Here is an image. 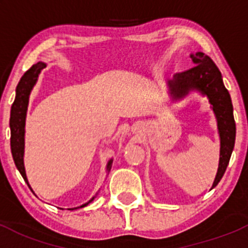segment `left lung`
I'll return each mask as SVG.
<instances>
[{"instance_id": "left-lung-1", "label": "left lung", "mask_w": 248, "mask_h": 248, "mask_svg": "<svg viewBox=\"0 0 248 248\" xmlns=\"http://www.w3.org/2000/svg\"><path fill=\"white\" fill-rule=\"evenodd\" d=\"M196 66L187 71L180 72L174 80L169 81L171 94L174 97H181L188 92V90L197 89L202 93L209 97L212 104L215 115L218 124L219 137H221V155L219 166L212 188L221 181L226 172L231 159L235 144V121L232 116V104L228 90L224 87L219 69L211 59L204 52H197L191 55Z\"/></svg>"}]
</instances>
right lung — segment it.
Returning a JSON list of instances; mask_svg holds the SVG:
<instances>
[{
	"instance_id": "right-lung-1",
	"label": "right lung",
	"mask_w": 248,
	"mask_h": 248,
	"mask_svg": "<svg viewBox=\"0 0 248 248\" xmlns=\"http://www.w3.org/2000/svg\"><path fill=\"white\" fill-rule=\"evenodd\" d=\"M46 67L43 62H37L34 63L29 71L24 73V76L20 79L19 84L16 86V96L14 99V103L11 109V120H9V126H11V150L12 156H13L14 163H16L17 170L20 171L21 176L27 181L26 172H25L24 167V134H25V117H26L27 104H29V96L32 87L36 84L38 74L41 73L42 69ZM112 161L110 159L107 169L110 170ZM30 187V185H29ZM92 199L89 202H91ZM89 202L81 205L80 207L86 206Z\"/></svg>"
}]
</instances>
